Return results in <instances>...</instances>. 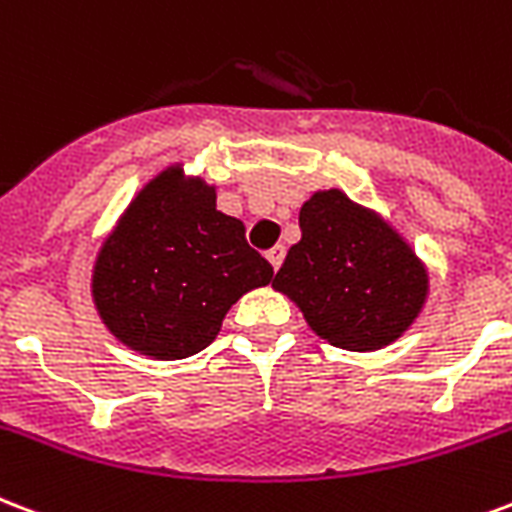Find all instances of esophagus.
Returning a JSON list of instances; mask_svg holds the SVG:
<instances>
[{"mask_svg": "<svg viewBox=\"0 0 512 512\" xmlns=\"http://www.w3.org/2000/svg\"><path fill=\"white\" fill-rule=\"evenodd\" d=\"M268 263L273 265V271H279V265H282V260H284V247L282 244H276V247L273 249H268Z\"/></svg>", "mask_w": 512, "mask_h": 512, "instance_id": "34e87169", "label": "esophagus"}]
</instances>
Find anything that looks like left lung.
<instances>
[{
	"mask_svg": "<svg viewBox=\"0 0 512 512\" xmlns=\"http://www.w3.org/2000/svg\"><path fill=\"white\" fill-rule=\"evenodd\" d=\"M300 233L273 287L314 333L338 349L376 351L413 325L427 268L389 222L341 190H322L300 206Z\"/></svg>",
	"mask_w": 512,
	"mask_h": 512,
	"instance_id": "1",
	"label": "left lung"
}]
</instances>
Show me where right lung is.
I'll use <instances>...</instances> for the list:
<instances>
[{
  "mask_svg": "<svg viewBox=\"0 0 512 512\" xmlns=\"http://www.w3.org/2000/svg\"><path fill=\"white\" fill-rule=\"evenodd\" d=\"M244 222L217 212L204 179L169 166L128 204L93 265V303L117 341L185 360L217 338L228 308L273 279Z\"/></svg>",
  "mask_w": 512,
  "mask_h": 512,
  "instance_id": "right-lung-1",
  "label": "right lung"
}]
</instances>
